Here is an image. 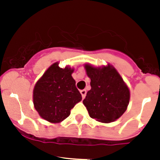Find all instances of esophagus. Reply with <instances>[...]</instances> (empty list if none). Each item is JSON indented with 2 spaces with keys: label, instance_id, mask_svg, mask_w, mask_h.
<instances>
[{
  "label": "esophagus",
  "instance_id": "1",
  "mask_svg": "<svg viewBox=\"0 0 160 160\" xmlns=\"http://www.w3.org/2000/svg\"><path fill=\"white\" fill-rule=\"evenodd\" d=\"M86 93H87V91H86L85 90H80V94H81V96H82L83 99H85V95H86Z\"/></svg>",
  "mask_w": 160,
  "mask_h": 160
}]
</instances>
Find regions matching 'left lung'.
<instances>
[{
    "label": "left lung",
    "mask_w": 160,
    "mask_h": 160,
    "mask_svg": "<svg viewBox=\"0 0 160 160\" xmlns=\"http://www.w3.org/2000/svg\"><path fill=\"white\" fill-rule=\"evenodd\" d=\"M91 89L83 103L90 116L97 121L109 123L119 119L129 105V90L114 67L85 65Z\"/></svg>",
    "instance_id": "obj_1"
}]
</instances>
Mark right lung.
I'll use <instances>...</instances> for the list:
<instances>
[{
	"label": "right lung",
	"instance_id": "right-lung-1",
	"mask_svg": "<svg viewBox=\"0 0 160 160\" xmlns=\"http://www.w3.org/2000/svg\"><path fill=\"white\" fill-rule=\"evenodd\" d=\"M74 70L55 63L37 81L33 91L35 108L41 118L51 123L66 119L70 110L82 100L71 76Z\"/></svg>",
	"mask_w": 160,
	"mask_h": 160
}]
</instances>
